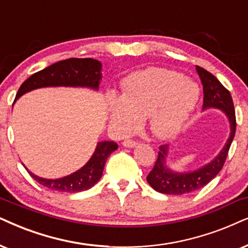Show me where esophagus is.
I'll use <instances>...</instances> for the list:
<instances>
[{
  "label": "esophagus",
  "mask_w": 248,
  "mask_h": 248,
  "mask_svg": "<svg viewBox=\"0 0 248 248\" xmlns=\"http://www.w3.org/2000/svg\"><path fill=\"white\" fill-rule=\"evenodd\" d=\"M136 145H137V142H135V140H127L124 142V146L129 147V149H131V147H135Z\"/></svg>",
  "instance_id": "obj_1"
}]
</instances>
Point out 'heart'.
Instances as JSON below:
<instances>
[{
  "label": "heart",
  "instance_id": "b5f03b06",
  "mask_svg": "<svg viewBox=\"0 0 248 248\" xmlns=\"http://www.w3.org/2000/svg\"><path fill=\"white\" fill-rule=\"evenodd\" d=\"M199 99L197 83L165 68L140 72L124 82L122 95L111 93L106 111L108 126L119 135L129 134L146 119L158 137H169L181 129Z\"/></svg>",
  "mask_w": 248,
  "mask_h": 248
}]
</instances>
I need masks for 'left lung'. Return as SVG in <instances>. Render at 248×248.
Returning <instances> with one entry per match:
<instances>
[{
	"label": "left lung",
	"instance_id": "left-lung-1",
	"mask_svg": "<svg viewBox=\"0 0 248 248\" xmlns=\"http://www.w3.org/2000/svg\"><path fill=\"white\" fill-rule=\"evenodd\" d=\"M203 89V105L202 109L216 108L221 109L225 114L230 134L224 146L213 160L202 166L200 168L190 171H176L169 167L167 158L169 153V145H160L159 147L158 159L155 167L147 175L146 181L153 189L165 194H184L202 189L208 184L216 175L220 173L223 167L225 159L228 156L229 149L232 143L236 133V113H234L232 97L228 89H225L220 81L205 68L196 66Z\"/></svg>",
	"mask_w": 248,
	"mask_h": 248
}]
</instances>
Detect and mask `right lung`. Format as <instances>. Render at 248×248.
<instances>
[{
    "instance_id": "1",
    "label": "right lung",
    "mask_w": 248,
    "mask_h": 248,
    "mask_svg": "<svg viewBox=\"0 0 248 248\" xmlns=\"http://www.w3.org/2000/svg\"><path fill=\"white\" fill-rule=\"evenodd\" d=\"M101 71L102 62L93 58H70L55 62L51 66L31 75L20 86L15 102L26 93L46 87L89 88L97 92L102 80ZM117 149L118 144L112 140L98 142L95 152L86 165L67 176L55 180L37 176L23 165L31 176L41 186L58 192L77 193L89 190L101 180L106 160Z\"/></svg>"
}]
</instances>
